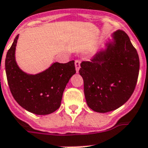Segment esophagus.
Returning a JSON list of instances; mask_svg holds the SVG:
<instances>
[{
	"label": "esophagus",
	"instance_id": "34e87169",
	"mask_svg": "<svg viewBox=\"0 0 148 148\" xmlns=\"http://www.w3.org/2000/svg\"><path fill=\"white\" fill-rule=\"evenodd\" d=\"M80 67V61H79V60H76V61H75V68H76L77 72L79 71Z\"/></svg>",
	"mask_w": 148,
	"mask_h": 148
}]
</instances>
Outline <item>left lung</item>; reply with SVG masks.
Wrapping results in <instances>:
<instances>
[{
  "mask_svg": "<svg viewBox=\"0 0 148 148\" xmlns=\"http://www.w3.org/2000/svg\"><path fill=\"white\" fill-rule=\"evenodd\" d=\"M112 37L107 49L81 62L79 70L86 103L97 112L122 106L132 95L138 77L139 57L128 36L119 29Z\"/></svg>",
  "mask_w": 148,
  "mask_h": 148,
  "instance_id": "left-lung-1",
  "label": "left lung"
}]
</instances>
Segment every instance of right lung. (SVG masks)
<instances>
[{"instance_id": "right-lung-1", "label": "right lung", "mask_w": 148, "mask_h": 148, "mask_svg": "<svg viewBox=\"0 0 148 148\" xmlns=\"http://www.w3.org/2000/svg\"><path fill=\"white\" fill-rule=\"evenodd\" d=\"M18 36L8 50L5 69L10 90L14 99L27 111L36 115H48L61 106L62 96L70 78L76 73L74 61L65 64L55 62L45 71L27 74L15 61Z\"/></svg>"}]
</instances>
